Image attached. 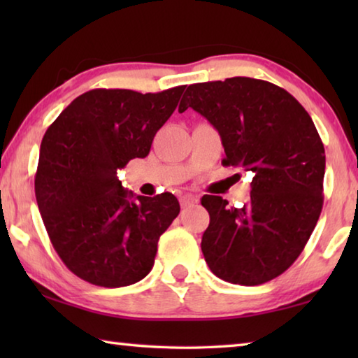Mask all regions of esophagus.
<instances>
[{"label": "esophagus", "instance_id": "34e87169", "mask_svg": "<svg viewBox=\"0 0 358 358\" xmlns=\"http://www.w3.org/2000/svg\"><path fill=\"white\" fill-rule=\"evenodd\" d=\"M197 202H199V197L192 196V194H183V196L180 197L181 208H187V207H191V205L197 203Z\"/></svg>", "mask_w": 358, "mask_h": 358}]
</instances>
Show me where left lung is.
Returning a JSON list of instances; mask_svg holds the SVG:
<instances>
[{
	"instance_id": "left-lung-1",
	"label": "left lung",
	"mask_w": 358,
	"mask_h": 358,
	"mask_svg": "<svg viewBox=\"0 0 358 358\" xmlns=\"http://www.w3.org/2000/svg\"><path fill=\"white\" fill-rule=\"evenodd\" d=\"M189 107L220 132L222 164L254 175L241 208L202 197L205 262L232 284L275 280L300 256L322 211L325 150L316 126L286 90L251 77L189 85L178 112Z\"/></svg>"
}]
</instances>
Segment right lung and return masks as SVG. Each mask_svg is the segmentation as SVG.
Returning <instances> with one entry per match:
<instances>
[{
	"label": "right lung",
	"instance_id": "add662e5",
	"mask_svg": "<svg viewBox=\"0 0 358 358\" xmlns=\"http://www.w3.org/2000/svg\"><path fill=\"white\" fill-rule=\"evenodd\" d=\"M186 85L161 93L96 88L78 96L48 126L34 178L48 238L80 280L123 287L153 268L157 241L180 213L171 192L137 196L117 177L178 106Z\"/></svg>",
	"mask_w": 358,
	"mask_h": 358
}]
</instances>
